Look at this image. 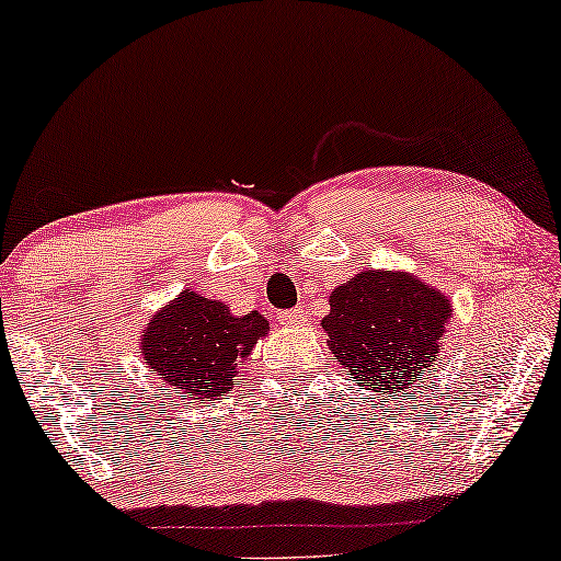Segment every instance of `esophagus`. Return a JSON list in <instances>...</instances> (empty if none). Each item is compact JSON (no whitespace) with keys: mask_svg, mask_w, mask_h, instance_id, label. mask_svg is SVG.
I'll return each instance as SVG.
<instances>
[{"mask_svg":"<svg viewBox=\"0 0 561 561\" xmlns=\"http://www.w3.org/2000/svg\"><path fill=\"white\" fill-rule=\"evenodd\" d=\"M278 319H280V324H286V327H301L306 321V313H304V309H290V311H280Z\"/></svg>","mask_w":561,"mask_h":561,"instance_id":"34e87169","label":"esophagus"}]
</instances>
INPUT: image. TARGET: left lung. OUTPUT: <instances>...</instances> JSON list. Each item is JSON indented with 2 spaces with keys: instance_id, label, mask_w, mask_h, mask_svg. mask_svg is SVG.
Returning a JSON list of instances; mask_svg holds the SVG:
<instances>
[{
  "instance_id": "obj_1",
  "label": "left lung",
  "mask_w": 561,
  "mask_h": 561,
  "mask_svg": "<svg viewBox=\"0 0 561 561\" xmlns=\"http://www.w3.org/2000/svg\"><path fill=\"white\" fill-rule=\"evenodd\" d=\"M449 317V298L416 275L359 271L329 294L321 327L336 363L367 390L401 393L434 367Z\"/></svg>"
}]
</instances>
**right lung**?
<instances>
[{"instance_id":"add662e5","label":"right lung","mask_w":561,"mask_h":561,"mask_svg":"<svg viewBox=\"0 0 561 561\" xmlns=\"http://www.w3.org/2000/svg\"><path fill=\"white\" fill-rule=\"evenodd\" d=\"M267 329L271 324L263 313L234 317L227 304L186 288L150 319L142 329L140 347L150 370L168 386H179L191 401H219L234 386L237 365L250 357Z\"/></svg>"}]
</instances>
